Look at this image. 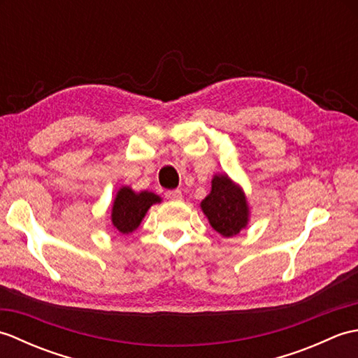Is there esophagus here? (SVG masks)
I'll list each match as a JSON object with an SVG mask.
<instances>
[{"label": "esophagus", "mask_w": 358, "mask_h": 358, "mask_svg": "<svg viewBox=\"0 0 358 358\" xmlns=\"http://www.w3.org/2000/svg\"><path fill=\"white\" fill-rule=\"evenodd\" d=\"M166 199L169 201H181L183 200V194H181V191H177V189L175 191H167Z\"/></svg>", "instance_id": "obj_1"}]
</instances>
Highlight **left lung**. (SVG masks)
<instances>
[{
  "label": "left lung",
  "instance_id": "obj_1",
  "mask_svg": "<svg viewBox=\"0 0 358 358\" xmlns=\"http://www.w3.org/2000/svg\"><path fill=\"white\" fill-rule=\"evenodd\" d=\"M209 224L222 235L234 237L246 229L249 223V204L243 187L227 173H215L209 195L200 203Z\"/></svg>",
  "mask_w": 358,
  "mask_h": 358
}]
</instances>
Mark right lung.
<instances>
[{
    "mask_svg": "<svg viewBox=\"0 0 358 358\" xmlns=\"http://www.w3.org/2000/svg\"><path fill=\"white\" fill-rule=\"evenodd\" d=\"M157 203H162V196H158L154 192H135L131 186L120 187L110 212L113 227L123 235L132 234L138 229L152 204Z\"/></svg>",
    "mask_w": 358,
    "mask_h": 358,
    "instance_id": "1",
    "label": "right lung"
}]
</instances>
